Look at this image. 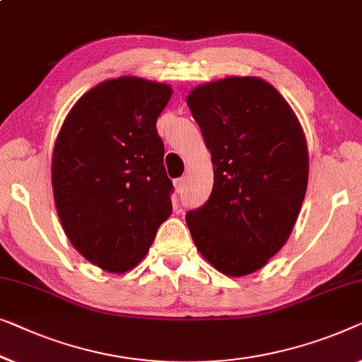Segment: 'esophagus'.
I'll list each match as a JSON object with an SVG mask.
<instances>
[{"label": "esophagus", "mask_w": 362, "mask_h": 362, "mask_svg": "<svg viewBox=\"0 0 362 362\" xmlns=\"http://www.w3.org/2000/svg\"><path fill=\"white\" fill-rule=\"evenodd\" d=\"M186 185H187V177L186 176H181L180 180L175 181V186H176V191L177 192H185Z\"/></svg>", "instance_id": "esophagus-1"}]
</instances>
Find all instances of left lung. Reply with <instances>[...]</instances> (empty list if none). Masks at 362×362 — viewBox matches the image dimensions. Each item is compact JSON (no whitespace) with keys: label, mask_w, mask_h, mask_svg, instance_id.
<instances>
[{"label":"left lung","mask_w":362,"mask_h":362,"mask_svg":"<svg viewBox=\"0 0 362 362\" xmlns=\"http://www.w3.org/2000/svg\"><path fill=\"white\" fill-rule=\"evenodd\" d=\"M186 103L214 165L211 197L186 214L191 237L220 272L251 274L284 246L300 212L305 135L286 99L256 76L206 83Z\"/></svg>","instance_id":"obj_1"}]
</instances>
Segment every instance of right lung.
<instances>
[{"label": "right lung", "instance_id": "1", "mask_svg": "<svg viewBox=\"0 0 362 362\" xmlns=\"http://www.w3.org/2000/svg\"><path fill=\"white\" fill-rule=\"evenodd\" d=\"M171 93L135 76L103 81L78 99L57 137L52 187L62 227L104 271L137 266L171 216L173 182L156 132Z\"/></svg>", "mask_w": 362, "mask_h": 362}]
</instances>
